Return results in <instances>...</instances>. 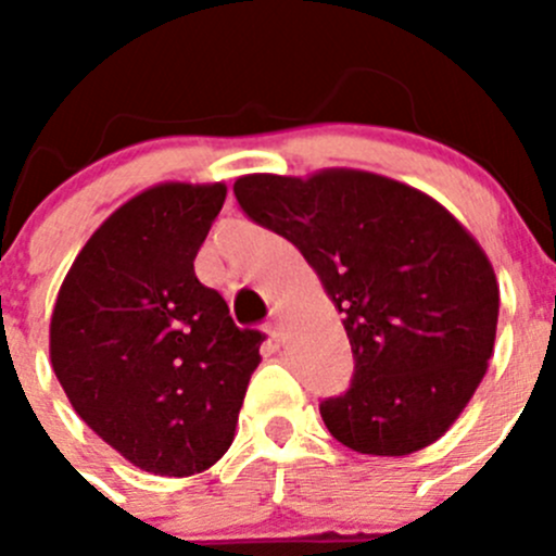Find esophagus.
I'll list each match as a JSON object with an SVG mask.
<instances>
[{
	"instance_id": "1",
	"label": "esophagus",
	"mask_w": 556,
	"mask_h": 556,
	"mask_svg": "<svg viewBox=\"0 0 556 556\" xmlns=\"http://www.w3.org/2000/svg\"><path fill=\"white\" fill-rule=\"evenodd\" d=\"M268 336H271V341H277V344H282V341H285L282 317H279V314H274L271 323H268Z\"/></svg>"
}]
</instances>
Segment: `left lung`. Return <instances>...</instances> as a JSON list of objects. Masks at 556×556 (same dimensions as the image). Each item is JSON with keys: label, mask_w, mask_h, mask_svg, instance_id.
I'll return each instance as SVG.
<instances>
[{"label": "left lung", "mask_w": 556, "mask_h": 556, "mask_svg": "<svg viewBox=\"0 0 556 556\" xmlns=\"http://www.w3.org/2000/svg\"><path fill=\"white\" fill-rule=\"evenodd\" d=\"M233 195L299 247L344 314L355 371L319 401L330 435L377 457L441 439L495 346L501 293L476 239L439 201L371 172L247 174Z\"/></svg>", "instance_id": "left-lung-1"}]
</instances>
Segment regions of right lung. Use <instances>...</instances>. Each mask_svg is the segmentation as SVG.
<instances>
[{
  "label": "right lung",
  "instance_id": "1",
  "mask_svg": "<svg viewBox=\"0 0 556 556\" xmlns=\"http://www.w3.org/2000/svg\"><path fill=\"white\" fill-rule=\"evenodd\" d=\"M226 185L164 182L112 212L72 263L50 363L83 422L128 463L193 476L226 454L261 330L237 328L193 261Z\"/></svg>",
  "mask_w": 556,
  "mask_h": 556
}]
</instances>
